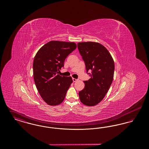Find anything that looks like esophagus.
Segmentation results:
<instances>
[{
  "mask_svg": "<svg viewBox=\"0 0 149 149\" xmlns=\"http://www.w3.org/2000/svg\"><path fill=\"white\" fill-rule=\"evenodd\" d=\"M72 80H73V81H74V82H75V81H77L78 80V79H75V78H72Z\"/></svg>",
  "mask_w": 149,
  "mask_h": 149,
  "instance_id": "obj_1",
  "label": "esophagus"
}]
</instances>
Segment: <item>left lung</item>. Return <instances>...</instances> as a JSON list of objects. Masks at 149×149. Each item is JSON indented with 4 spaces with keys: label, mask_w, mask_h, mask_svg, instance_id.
I'll return each instance as SVG.
<instances>
[{
    "label": "left lung",
    "mask_w": 149,
    "mask_h": 149,
    "mask_svg": "<svg viewBox=\"0 0 149 149\" xmlns=\"http://www.w3.org/2000/svg\"><path fill=\"white\" fill-rule=\"evenodd\" d=\"M78 48L85 63L86 72L91 77L84 81L85 86L79 93V98L83 104L93 106L104 98L112 83L113 60L106 48L99 43L79 42ZM89 71L91 73H89Z\"/></svg>",
    "instance_id": "8db88e82"
}]
</instances>
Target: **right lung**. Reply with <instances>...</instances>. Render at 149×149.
Returning a JSON list of instances; mask_svg holds the SVG:
<instances>
[{
    "instance_id": "obj_1",
    "label": "right lung",
    "mask_w": 149,
    "mask_h": 149,
    "mask_svg": "<svg viewBox=\"0 0 149 149\" xmlns=\"http://www.w3.org/2000/svg\"><path fill=\"white\" fill-rule=\"evenodd\" d=\"M77 48L74 42L51 41L38 50L33 63V78L43 100L50 106L64 101L72 80L60 76L58 71L64 67L65 58Z\"/></svg>"
}]
</instances>
